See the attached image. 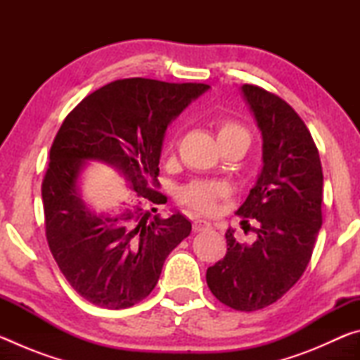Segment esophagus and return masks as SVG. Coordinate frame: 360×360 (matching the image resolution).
Segmentation results:
<instances>
[{"mask_svg": "<svg viewBox=\"0 0 360 360\" xmlns=\"http://www.w3.org/2000/svg\"><path fill=\"white\" fill-rule=\"evenodd\" d=\"M211 229V224L203 221V219H195L193 221V230L195 231H205V230H210Z\"/></svg>", "mask_w": 360, "mask_h": 360, "instance_id": "obj_1", "label": "esophagus"}]
</instances>
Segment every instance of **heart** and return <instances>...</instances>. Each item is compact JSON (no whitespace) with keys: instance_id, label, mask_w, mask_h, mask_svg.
Here are the masks:
<instances>
[{"instance_id":"b5f03b06","label":"heart","mask_w":360,"mask_h":360,"mask_svg":"<svg viewBox=\"0 0 360 360\" xmlns=\"http://www.w3.org/2000/svg\"><path fill=\"white\" fill-rule=\"evenodd\" d=\"M219 144L227 141H243L246 146L251 141V135L245 125L240 122L224 119L216 125ZM225 195V187L211 181H193L181 188L179 200L188 208L205 214L216 211L217 202Z\"/></svg>"}]
</instances>
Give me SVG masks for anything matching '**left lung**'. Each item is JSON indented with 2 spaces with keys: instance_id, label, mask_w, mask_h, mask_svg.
Instances as JSON below:
<instances>
[{
  "instance_id": "1",
  "label": "left lung",
  "mask_w": 360,
  "mask_h": 360,
  "mask_svg": "<svg viewBox=\"0 0 360 360\" xmlns=\"http://www.w3.org/2000/svg\"><path fill=\"white\" fill-rule=\"evenodd\" d=\"M243 96L262 131L264 167L236 214L259 222L257 240L241 245L229 229L227 254L206 270L219 302L238 311L275 303L311 259L322 225V167L318 148L292 106L257 85Z\"/></svg>"
}]
</instances>
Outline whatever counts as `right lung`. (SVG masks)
Listing matches in <instances>:
<instances>
[{
    "label": "right lung",
    "instance_id": "obj_1",
    "mask_svg": "<svg viewBox=\"0 0 360 360\" xmlns=\"http://www.w3.org/2000/svg\"><path fill=\"white\" fill-rule=\"evenodd\" d=\"M208 89L120 79L85 96L63 120L41 188L46 238L66 281L87 302L108 309L141 302L168 254L191 235L181 212L152 216L167 203L152 187L168 124ZM94 160L114 166L137 193L112 215L90 210L78 192V176Z\"/></svg>",
    "mask_w": 360,
    "mask_h": 360
}]
</instances>
